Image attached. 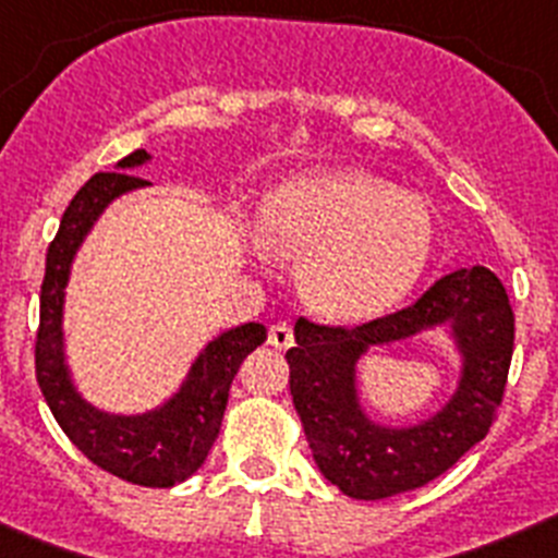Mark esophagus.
I'll return each mask as SVG.
<instances>
[{"label":"esophagus","mask_w":558,"mask_h":558,"mask_svg":"<svg viewBox=\"0 0 558 558\" xmlns=\"http://www.w3.org/2000/svg\"><path fill=\"white\" fill-rule=\"evenodd\" d=\"M268 343L274 349H290L295 343V335H293V324L290 322H279L270 327L268 332Z\"/></svg>","instance_id":"esophagus-1"}]
</instances>
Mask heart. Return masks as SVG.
<instances>
[{"label":"heart","instance_id":"b5f03b06","mask_svg":"<svg viewBox=\"0 0 558 558\" xmlns=\"http://www.w3.org/2000/svg\"><path fill=\"white\" fill-rule=\"evenodd\" d=\"M263 231L274 248L304 256V295L335 322H363L397 304L436 245L425 198L357 170L304 172L276 186Z\"/></svg>","mask_w":558,"mask_h":558}]
</instances>
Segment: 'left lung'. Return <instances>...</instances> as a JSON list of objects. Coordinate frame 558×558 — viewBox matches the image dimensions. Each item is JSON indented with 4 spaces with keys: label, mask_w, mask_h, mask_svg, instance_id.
I'll return each instance as SVG.
<instances>
[{
    "label": "left lung",
    "mask_w": 558,
    "mask_h": 558,
    "mask_svg": "<svg viewBox=\"0 0 558 558\" xmlns=\"http://www.w3.org/2000/svg\"><path fill=\"white\" fill-rule=\"evenodd\" d=\"M438 323L451 324L462 349L459 391L422 426H374L356 402V357L368 345L410 337ZM511 352L514 313L509 295L483 265L438 279L411 307L360 327H327L299 318L295 347L288 352L290 393L318 470L354 500H383L430 483L495 425Z\"/></svg>",
    "instance_id": "1"
}]
</instances>
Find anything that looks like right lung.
I'll return each mask as SVG.
<instances>
[{
    "label": "right lung",
    "instance_id": "add662e5",
    "mask_svg": "<svg viewBox=\"0 0 558 558\" xmlns=\"http://www.w3.org/2000/svg\"><path fill=\"white\" fill-rule=\"evenodd\" d=\"M150 159L133 150L117 165V172H95L77 190L61 218L56 240L47 248L41 282V322L36 335V379L49 411L69 441L92 463L128 483L150 489H170L198 472L209 456L223 422L229 388L236 368L263 343V324H243L215 338L192 363L184 386L159 411L142 416H111L92 408L69 379L63 360V288L83 236L100 211L122 192L140 190L147 181L133 175V167Z\"/></svg>",
    "mask_w": 558,
    "mask_h": 558
}]
</instances>
